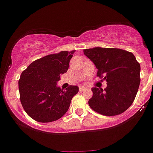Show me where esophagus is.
Masks as SVG:
<instances>
[{
	"mask_svg": "<svg viewBox=\"0 0 153 153\" xmlns=\"http://www.w3.org/2000/svg\"><path fill=\"white\" fill-rule=\"evenodd\" d=\"M86 89H87V88L84 87V86H80V87H79V91H83Z\"/></svg>",
	"mask_w": 153,
	"mask_h": 153,
	"instance_id": "obj_1",
	"label": "esophagus"
}]
</instances>
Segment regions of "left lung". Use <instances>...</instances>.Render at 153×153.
<instances>
[{
	"label": "left lung",
	"mask_w": 153,
	"mask_h": 153,
	"mask_svg": "<svg viewBox=\"0 0 153 153\" xmlns=\"http://www.w3.org/2000/svg\"><path fill=\"white\" fill-rule=\"evenodd\" d=\"M85 55L95 64L97 76L107 82L105 89L94 87L88 105L103 115H117L129 108L140 84V65L132 53L119 48L85 49Z\"/></svg>",
	"instance_id": "left-lung-1"
}]
</instances>
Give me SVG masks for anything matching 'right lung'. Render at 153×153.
<instances>
[{"mask_svg":"<svg viewBox=\"0 0 153 153\" xmlns=\"http://www.w3.org/2000/svg\"><path fill=\"white\" fill-rule=\"evenodd\" d=\"M75 51H61L34 61L21 73L18 81L20 100L26 113L39 123H51L68 110L78 86L66 90L57 85L60 75L67 72Z\"/></svg>","mask_w":153,"mask_h":153,"instance_id":"add662e5","label":"right lung"}]
</instances>
